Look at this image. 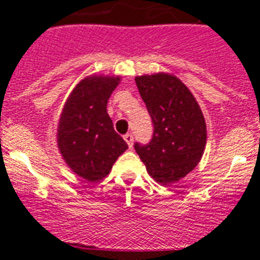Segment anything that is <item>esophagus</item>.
Listing matches in <instances>:
<instances>
[{
  "instance_id": "1",
  "label": "esophagus",
  "mask_w": 260,
  "mask_h": 260,
  "mask_svg": "<svg viewBox=\"0 0 260 260\" xmlns=\"http://www.w3.org/2000/svg\"><path fill=\"white\" fill-rule=\"evenodd\" d=\"M123 139L126 141V143H127V146L132 148L133 147V142H134V137H133L132 133H127V134L123 135Z\"/></svg>"
}]
</instances>
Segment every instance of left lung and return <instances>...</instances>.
<instances>
[{
    "instance_id": "8db88e82",
    "label": "left lung",
    "mask_w": 260,
    "mask_h": 260,
    "mask_svg": "<svg viewBox=\"0 0 260 260\" xmlns=\"http://www.w3.org/2000/svg\"><path fill=\"white\" fill-rule=\"evenodd\" d=\"M153 125L151 141L134 148L156 182L169 185L183 178L203 155L207 132L198 103L173 75L135 78Z\"/></svg>"
}]
</instances>
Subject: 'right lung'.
<instances>
[{
	"label": "right lung",
	"mask_w": 260,
	"mask_h": 260,
	"mask_svg": "<svg viewBox=\"0 0 260 260\" xmlns=\"http://www.w3.org/2000/svg\"><path fill=\"white\" fill-rule=\"evenodd\" d=\"M119 77H88L71 92L59 118L57 142L66 164L89 182L103 180L127 143L107 113Z\"/></svg>",
	"instance_id": "1"
}]
</instances>
